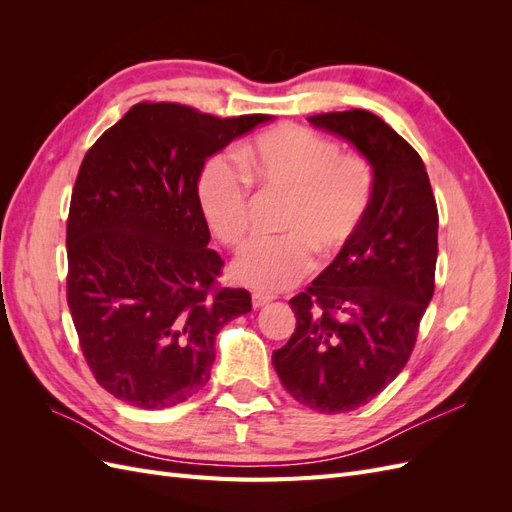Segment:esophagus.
I'll use <instances>...</instances> for the list:
<instances>
[{"label": "esophagus", "instance_id": "34e87169", "mask_svg": "<svg viewBox=\"0 0 512 512\" xmlns=\"http://www.w3.org/2000/svg\"><path fill=\"white\" fill-rule=\"evenodd\" d=\"M273 299H275V294H271V292H254V294H252V303H254V307L267 305V303H271Z\"/></svg>", "mask_w": 512, "mask_h": 512}]
</instances>
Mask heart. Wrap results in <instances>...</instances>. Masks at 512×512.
Wrapping results in <instances>:
<instances>
[{
    "label": "heart",
    "mask_w": 512,
    "mask_h": 512,
    "mask_svg": "<svg viewBox=\"0 0 512 512\" xmlns=\"http://www.w3.org/2000/svg\"><path fill=\"white\" fill-rule=\"evenodd\" d=\"M237 162L215 156L198 177V203L213 235L239 247L250 235L252 185L290 196L288 235L254 241L232 265L235 280L258 292L297 284L316 265L314 247L331 256L359 235L374 200V173L331 138L282 123L237 149ZM248 176L245 178L244 175Z\"/></svg>",
    "instance_id": "obj_1"
}]
</instances>
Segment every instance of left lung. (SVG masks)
Instances as JSON below:
<instances>
[{"label": "left lung", "instance_id": "left-lung-1", "mask_svg": "<svg viewBox=\"0 0 512 512\" xmlns=\"http://www.w3.org/2000/svg\"><path fill=\"white\" fill-rule=\"evenodd\" d=\"M307 121L344 136L374 168L361 232L290 299L297 329L273 352L299 404L339 414L369 404L410 359L436 286L438 207L421 156L378 115L352 108Z\"/></svg>", "mask_w": 512, "mask_h": 512}]
</instances>
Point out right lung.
Returning <instances> with one entry per match:
<instances>
[{"label":"right lung","mask_w":512,"mask_h":512,"mask_svg":"<svg viewBox=\"0 0 512 512\" xmlns=\"http://www.w3.org/2000/svg\"><path fill=\"white\" fill-rule=\"evenodd\" d=\"M269 115L138 102L85 153L70 200L66 297L91 374L143 410L209 382L215 335L252 309L224 288L198 203L205 160Z\"/></svg>","instance_id":"add662e5"}]
</instances>
